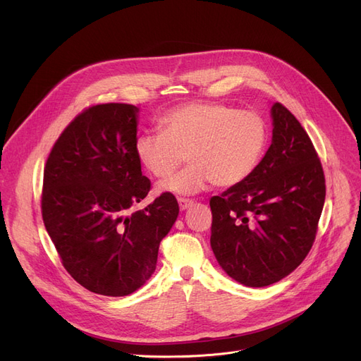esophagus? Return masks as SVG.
<instances>
[{
  "label": "esophagus",
  "mask_w": 361,
  "mask_h": 361,
  "mask_svg": "<svg viewBox=\"0 0 361 361\" xmlns=\"http://www.w3.org/2000/svg\"><path fill=\"white\" fill-rule=\"evenodd\" d=\"M178 202H179V209H180L182 212H185V210H188V209H191L192 205H194V201H192V200H183V198H179V200H178Z\"/></svg>",
  "instance_id": "esophagus-1"
}]
</instances>
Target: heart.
Instances as JSON below:
<instances>
[{
  "label": "heart",
  "mask_w": 361,
  "mask_h": 361,
  "mask_svg": "<svg viewBox=\"0 0 361 361\" xmlns=\"http://www.w3.org/2000/svg\"><path fill=\"white\" fill-rule=\"evenodd\" d=\"M161 133H144L133 142L136 160L152 176L173 171L186 152L190 166L159 183V192L194 195L214 183L244 182L260 163L269 138L266 118L255 110L219 102H188L160 120Z\"/></svg>",
  "instance_id": "heart-1"
}]
</instances>
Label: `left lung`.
<instances>
[{
	"mask_svg": "<svg viewBox=\"0 0 361 361\" xmlns=\"http://www.w3.org/2000/svg\"><path fill=\"white\" fill-rule=\"evenodd\" d=\"M271 144L252 173L210 200V244L236 282H279L305 259L316 238L326 186L316 149L295 116L273 102Z\"/></svg>",
	"mask_w": 361,
	"mask_h": 361,
	"instance_id": "obj_1",
	"label": "left lung"
}]
</instances>
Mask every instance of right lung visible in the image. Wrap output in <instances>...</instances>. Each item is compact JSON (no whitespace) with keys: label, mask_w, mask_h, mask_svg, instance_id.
Wrapping results in <instances>:
<instances>
[{"label":"right lung","mask_w":361,"mask_h":361,"mask_svg":"<svg viewBox=\"0 0 361 361\" xmlns=\"http://www.w3.org/2000/svg\"><path fill=\"white\" fill-rule=\"evenodd\" d=\"M138 114L118 102L85 110L63 130L44 170L45 229L71 276L99 295H129L151 278L179 214L170 192L130 213L151 188L133 152Z\"/></svg>","instance_id":"add662e5"}]
</instances>
